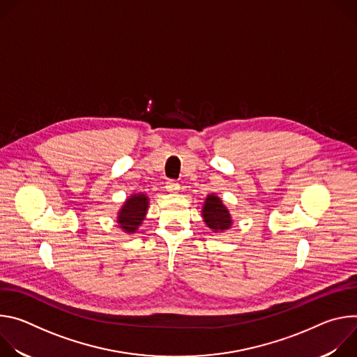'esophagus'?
Masks as SVG:
<instances>
[{"mask_svg": "<svg viewBox=\"0 0 357 357\" xmlns=\"http://www.w3.org/2000/svg\"><path fill=\"white\" fill-rule=\"evenodd\" d=\"M167 190L171 192V193H176L179 190V183L176 181H168L167 182Z\"/></svg>", "mask_w": 357, "mask_h": 357, "instance_id": "obj_1", "label": "esophagus"}]
</instances>
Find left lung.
Wrapping results in <instances>:
<instances>
[{"label": "left lung", "instance_id": "obj_1", "mask_svg": "<svg viewBox=\"0 0 357 357\" xmlns=\"http://www.w3.org/2000/svg\"><path fill=\"white\" fill-rule=\"evenodd\" d=\"M202 218L203 222L215 233L230 229L233 223L229 209L223 205L222 199L215 193L208 195V197L205 199V205L202 208Z\"/></svg>", "mask_w": 357, "mask_h": 357}]
</instances>
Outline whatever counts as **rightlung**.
Wrapping results in <instances>:
<instances>
[{"instance_id":"obj_1","label":"right lung","mask_w":357,"mask_h":357,"mask_svg":"<svg viewBox=\"0 0 357 357\" xmlns=\"http://www.w3.org/2000/svg\"><path fill=\"white\" fill-rule=\"evenodd\" d=\"M148 196L141 193L131 195L126 202L123 208L119 211L117 223L121 230L131 234L135 233L142 220L145 219L148 211Z\"/></svg>"}]
</instances>
